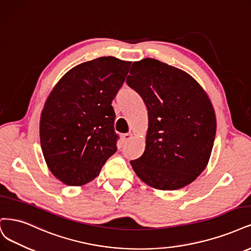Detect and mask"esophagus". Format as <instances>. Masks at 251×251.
Instances as JSON below:
<instances>
[{
    "label": "esophagus",
    "mask_w": 251,
    "mask_h": 251,
    "mask_svg": "<svg viewBox=\"0 0 251 251\" xmlns=\"http://www.w3.org/2000/svg\"><path fill=\"white\" fill-rule=\"evenodd\" d=\"M133 138V134L132 133H126L122 136V140L123 142H127L128 140H131Z\"/></svg>",
    "instance_id": "1"
}]
</instances>
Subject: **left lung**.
I'll use <instances>...</instances> for the list:
<instances>
[{
    "label": "left lung",
    "instance_id": "1",
    "mask_svg": "<svg viewBox=\"0 0 251 251\" xmlns=\"http://www.w3.org/2000/svg\"><path fill=\"white\" fill-rule=\"evenodd\" d=\"M129 74L126 84L149 112L145 151L131 165L155 189L183 188L208 165L216 135L211 100L191 75L159 60L134 62Z\"/></svg>",
    "mask_w": 251,
    "mask_h": 251
}]
</instances>
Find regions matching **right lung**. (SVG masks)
Segmentation results:
<instances>
[{
	"label": "right lung",
	"mask_w": 251,
	"mask_h": 251,
	"mask_svg": "<svg viewBox=\"0 0 251 251\" xmlns=\"http://www.w3.org/2000/svg\"><path fill=\"white\" fill-rule=\"evenodd\" d=\"M131 62L100 57L76 65L50 92L40 118V144L48 167L68 186L96 178L117 151L112 107Z\"/></svg>",
	"instance_id": "right-lung-1"
}]
</instances>
